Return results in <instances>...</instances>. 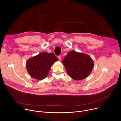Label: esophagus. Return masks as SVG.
Wrapping results in <instances>:
<instances>
[{"label":"esophagus","instance_id":"obj_1","mask_svg":"<svg viewBox=\"0 0 121 121\" xmlns=\"http://www.w3.org/2000/svg\"><path fill=\"white\" fill-rule=\"evenodd\" d=\"M58 58V59H59V60L60 61V60H61V56H59Z\"/></svg>","mask_w":121,"mask_h":121}]
</instances>
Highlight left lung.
Masks as SVG:
<instances>
[{
	"label": "left lung",
	"instance_id": "8db88e82",
	"mask_svg": "<svg viewBox=\"0 0 121 121\" xmlns=\"http://www.w3.org/2000/svg\"><path fill=\"white\" fill-rule=\"evenodd\" d=\"M62 62L68 75L77 81L86 78L94 67L93 61L89 55L75 51L69 52Z\"/></svg>",
	"mask_w": 121,
	"mask_h": 121
}]
</instances>
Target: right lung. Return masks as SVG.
<instances>
[{"label": "right lung", "mask_w": 121, "mask_h": 121, "mask_svg": "<svg viewBox=\"0 0 121 121\" xmlns=\"http://www.w3.org/2000/svg\"><path fill=\"white\" fill-rule=\"evenodd\" d=\"M58 60L53 53L41 52L27 61V69L31 77L41 80L47 77L52 66Z\"/></svg>", "instance_id": "add662e5"}]
</instances>
